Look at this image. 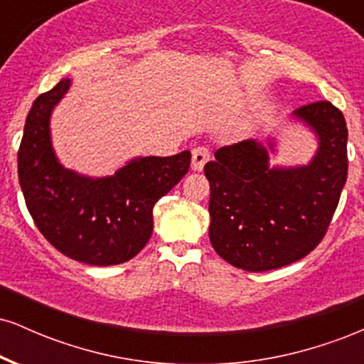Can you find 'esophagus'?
I'll list each match as a JSON object with an SVG mask.
<instances>
[{
  "instance_id": "obj_1",
  "label": "esophagus",
  "mask_w": 364,
  "mask_h": 364,
  "mask_svg": "<svg viewBox=\"0 0 364 364\" xmlns=\"http://www.w3.org/2000/svg\"><path fill=\"white\" fill-rule=\"evenodd\" d=\"M210 159V152L205 147H196L191 154V169L193 171H202L205 162Z\"/></svg>"
}]
</instances>
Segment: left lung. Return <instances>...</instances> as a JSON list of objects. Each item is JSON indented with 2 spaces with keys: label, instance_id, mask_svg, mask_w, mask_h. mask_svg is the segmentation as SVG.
<instances>
[{
  "label": "left lung",
  "instance_id": "8db88e82",
  "mask_svg": "<svg viewBox=\"0 0 364 364\" xmlns=\"http://www.w3.org/2000/svg\"><path fill=\"white\" fill-rule=\"evenodd\" d=\"M291 118L318 141L308 164L270 166L277 141L269 136L220 147L203 169L210 185V243L220 258L248 272L289 265L315 250L348 179L344 114L320 101Z\"/></svg>",
  "mask_w": 364,
  "mask_h": 364
}]
</instances>
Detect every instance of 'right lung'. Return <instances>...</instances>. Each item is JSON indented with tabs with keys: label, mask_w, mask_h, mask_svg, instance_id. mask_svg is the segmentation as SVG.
Segmentation results:
<instances>
[{
	"label": "right lung",
	"mask_w": 364,
	"mask_h": 364,
	"mask_svg": "<svg viewBox=\"0 0 364 364\" xmlns=\"http://www.w3.org/2000/svg\"><path fill=\"white\" fill-rule=\"evenodd\" d=\"M72 87L63 78L28 111L18 150V181L46 240L73 260L95 267L132 260L154 231L152 208L190 169L191 152L135 157L112 176L66 169L51 140V114Z\"/></svg>",
	"instance_id": "add662e5"
}]
</instances>
